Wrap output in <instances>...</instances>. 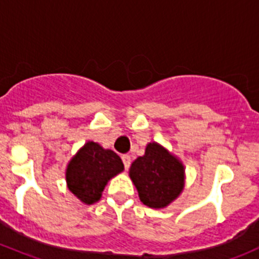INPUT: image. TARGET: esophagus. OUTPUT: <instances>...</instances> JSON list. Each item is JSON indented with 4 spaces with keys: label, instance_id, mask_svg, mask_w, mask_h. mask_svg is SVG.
<instances>
[{
    "label": "esophagus",
    "instance_id": "1",
    "mask_svg": "<svg viewBox=\"0 0 259 259\" xmlns=\"http://www.w3.org/2000/svg\"><path fill=\"white\" fill-rule=\"evenodd\" d=\"M122 158V162H124V166L125 168H129L130 167V163H132V158H130V156H127V154H124V156L121 157Z\"/></svg>",
    "mask_w": 259,
    "mask_h": 259
}]
</instances>
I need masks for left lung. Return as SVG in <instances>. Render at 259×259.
Instances as JSON below:
<instances>
[{
	"mask_svg": "<svg viewBox=\"0 0 259 259\" xmlns=\"http://www.w3.org/2000/svg\"><path fill=\"white\" fill-rule=\"evenodd\" d=\"M139 198L151 208H163L184 189V165L167 149L153 142L129 171Z\"/></svg>",
	"mask_w": 259,
	"mask_h": 259,
	"instance_id": "1",
	"label": "left lung"
}]
</instances>
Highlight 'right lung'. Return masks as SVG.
Returning a JSON list of instances; mask_svg holds the SVG:
<instances>
[{
    "instance_id": "add662e5",
    "label": "right lung",
    "mask_w": 259,
    "mask_h": 259,
    "mask_svg": "<svg viewBox=\"0 0 259 259\" xmlns=\"http://www.w3.org/2000/svg\"><path fill=\"white\" fill-rule=\"evenodd\" d=\"M122 170L124 163L115 152L87 142L67 165V188L83 203L93 204L101 199L107 181Z\"/></svg>"
}]
</instances>
